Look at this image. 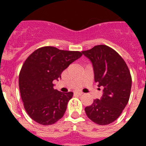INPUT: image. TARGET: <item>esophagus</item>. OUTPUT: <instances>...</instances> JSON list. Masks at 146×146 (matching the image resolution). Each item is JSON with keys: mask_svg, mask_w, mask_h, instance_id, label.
Segmentation results:
<instances>
[{"mask_svg": "<svg viewBox=\"0 0 146 146\" xmlns=\"http://www.w3.org/2000/svg\"><path fill=\"white\" fill-rule=\"evenodd\" d=\"M74 93H75V95H77V96H82V92H75Z\"/></svg>", "mask_w": 146, "mask_h": 146, "instance_id": "obj_1", "label": "esophagus"}]
</instances>
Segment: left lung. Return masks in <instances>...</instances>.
Returning a JSON list of instances; mask_svg holds the SVG:
<instances>
[{
  "instance_id": "left-lung-1",
  "label": "left lung",
  "mask_w": 146,
  "mask_h": 146,
  "mask_svg": "<svg viewBox=\"0 0 146 146\" xmlns=\"http://www.w3.org/2000/svg\"><path fill=\"white\" fill-rule=\"evenodd\" d=\"M82 54L91 61L95 82L103 89L101 98L94 100L85 111L97 124H109L119 117L128 103L132 86L130 72L119 54L107 45H97Z\"/></svg>"
}]
</instances>
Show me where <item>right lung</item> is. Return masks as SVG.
<instances>
[{
    "mask_svg": "<svg viewBox=\"0 0 146 146\" xmlns=\"http://www.w3.org/2000/svg\"><path fill=\"white\" fill-rule=\"evenodd\" d=\"M82 55L80 51L42 47L24 62L19 76V87L24 108L29 116L42 125H51L64 116L73 93L54 89V81L61 79L62 72Z\"/></svg>",
    "mask_w": 146,
    "mask_h": 146,
    "instance_id": "add662e5",
    "label": "right lung"
}]
</instances>
